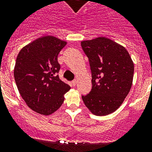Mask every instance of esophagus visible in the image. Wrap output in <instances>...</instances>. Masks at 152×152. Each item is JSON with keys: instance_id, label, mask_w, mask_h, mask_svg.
<instances>
[{"instance_id": "34e87169", "label": "esophagus", "mask_w": 152, "mask_h": 152, "mask_svg": "<svg viewBox=\"0 0 152 152\" xmlns=\"http://www.w3.org/2000/svg\"><path fill=\"white\" fill-rule=\"evenodd\" d=\"M76 83H77V80H74L73 81H72V85L73 86H75L76 85Z\"/></svg>"}]
</instances>
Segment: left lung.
<instances>
[{"label": "left lung", "instance_id": "1", "mask_svg": "<svg viewBox=\"0 0 152 152\" xmlns=\"http://www.w3.org/2000/svg\"><path fill=\"white\" fill-rule=\"evenodd\" d=\"M81 46L89 58L92 85L82 99L93 115H107L119 108L130 92L134 63L127 50L109 38L83 40Z\"/></svg>", "mask_w": 152, "mask_h": 152}]
</instances>
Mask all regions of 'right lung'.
Segmentation results:
<instances>
[{"mask_svg": "<svg viewBox=\"0 0 152 152\" xmlns=\"http://www.w3.org/2000/svg\"><path fill=\"white\" fill-rule=\"evenodd\" d=\"M66 42L44 36L23 47L16 60L14 76L21 97L33 111L49 115L64 102L70 86L60 80L58 54Z\"/></svg>", "mask_w": 152, "mask_h": 152, "instance_id": "1", "label": "right lung"}]
</instances>
